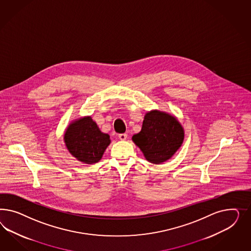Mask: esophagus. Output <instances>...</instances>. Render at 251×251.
<instances>
[{"label":"esophagus","mask_w":251,"mask_h":251,"mask_svg":"<svg viewBox=\"0 0 251 251\" xmlns=\"http://www.w3.org/2000/svg\"><path fill=\"white\" fill-rule=\"evenodd\" d=\"M119 138L122 141H125L127 139V134L126 133H121V134H119Z\"/></svg>","instance_id":"1"}]
</instances>
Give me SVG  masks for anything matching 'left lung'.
I'll list each match as a JSON object with an SVG mask.
<instances>
[{"label": "left lung", "instance_id": "left-lung-1", "mask_svg": "<svg viewBox=\"0 0 251 251\" xmlns=\"http://www.w3.org/2000/svg\"><path fill=\"white\" fill-rule=\"evenodd\" d=\"M184 130L175 117L152 110L145 116L142 130L132 141L152 164H160L172 157L181 146Z\"/></svg>", "mask_w": 251, "mask_h": 251}]
</instances>
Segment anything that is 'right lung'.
<instances>
[{
	"label": "right lung",
	"mask_w": 251,
	"mask_h": 251,
	"mask_svg": "<svg viewBox=\"0 0 251 251\" xmlns=\"http://www.w3.org/2000/svg\"><path fill=\"white\" fill-rule=\"evenodd\" d=\"M64 141L69 152L85 164L99 162L110 144L109 135L101 132L91 117L72 123L66 129Z\"/></svg>",
	"instance_id": "add662e5"
}]
</instances>
